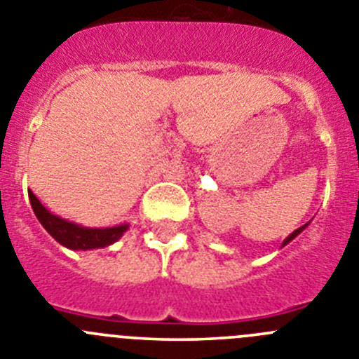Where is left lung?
I'll return each instance as SVG.
<instances>
[{"label":"left lung","mask_w":359,"mask_h":359,"mask_svg":"<svg viewBox=\"0 0 359 359\" xmlns=\"http://www.w3.org/2000/svg\"><path fill=\"white\" fill-rule=\"evenodd\" d=\"M306 226H308V223H306V225L299 226V229H297V230H294V232H292V233H290V236H289V237H287V239H285V241H283V244H281V246H285V244H289V243H290V241H292V239H294V237H297V236H299V233H301V232H303V230H304V229H306Z\"/></svg>","instance_id":"obj_1"}]
</instances>
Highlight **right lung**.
Masks as SVG:
<instances>
[{
  "mask_svg": "<svg viewBox=\"0 0 359 359\" xmlns=\"http://www.w3.org/2000/svg\"><path fill=\"white\" fill-rule=\"evenodd\" d=\"M29 203L33 207V212L39 217L40 225L48 230L62 246L69 250H97V248H106L109 244L116 243L123 236L129 225L111 226V229H86V226L67 221L56 214L49 212L46 207L40 203V200L33 195V191H28Z\"/></svg>",
  "mask_w": 359,
  "mask_h": 359,
  "instance_id": "obj_1",
  "label": "right lung"
}]
</instances>
